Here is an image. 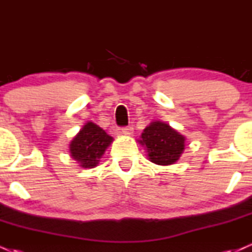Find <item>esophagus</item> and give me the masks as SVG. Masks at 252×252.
Returning a JSON list of instances; mask_svg holds the SVG:
<instances>
[{"label": "esophagus", "instance_id": "obj_1", "mask_svg": "<svg viewBox=\"0 0 252 252\" xmlns=\"http://www.w3.org/2000/svg\"><path fill=\"white\" fill-rule=\"evenodd\" d=\"M122 131H123V134H126V135H131L132 132H134V128H132V126H124V128H122Z\"/></svg>", "mask_w": 252, "mask_h": 252}]
</instances>
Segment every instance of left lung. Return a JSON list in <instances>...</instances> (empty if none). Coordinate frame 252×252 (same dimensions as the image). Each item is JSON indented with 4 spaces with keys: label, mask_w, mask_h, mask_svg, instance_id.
Returning <instances> with one entry per match:
<instances>
[{
    "label": "left lung",
    "mask_w": 252,
    "mask_h": 252,
    "mask_svg": "<svg viewBox=\"0 0 252 252\" xmlns=\"http://www.w3.org/2000/svg\"><path fill=\"white\" fill-rule=\"evenodd\" d=\"M138 142L147 148L151 162L158 165L174 164L180 159L186 147V137L160 121L151 122L143 130Z\"/></svg>",
    "instance_id": "8db88e82"
}]
</instances>
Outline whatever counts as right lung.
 I'll use <instances>...</instances> for the list:
<instances>
[{
  "label": "right lung",
  "instance_id": "1",
  "mask_svg": "<svg viewBox=\"0 0 252 252\" xmlns=\"http://www.w3.org/2000/svg\"><path fill=\"white\" fill-rule=\"evenodd\" d=\"M114 138L93 122H88L69 144L70 156L82 168H94Z\"/></svg>",
  "mask_w": 252,
  "mask_h": 252
}]
</instances>
